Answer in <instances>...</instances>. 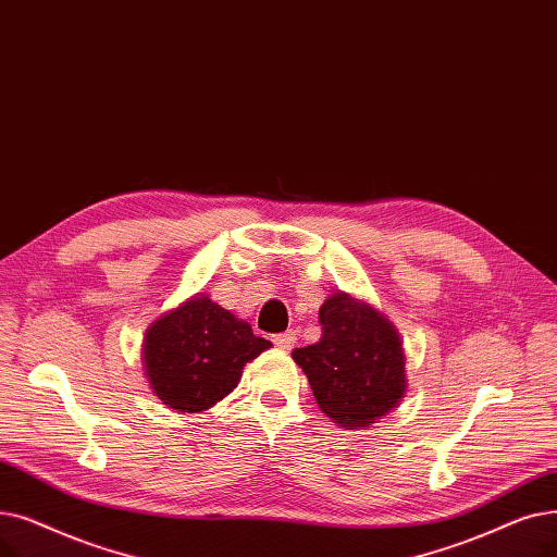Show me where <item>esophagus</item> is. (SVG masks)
<instances>
[{
	"instance_id": "esophagus-1",
	"label": "esophagus",
	"mask_w": 557,
	"mask_h": 557,
	"mask_svg": "<svg viewBox=\"0 0 557 557\" xmlns=\"http://www.w3.org/2000/svg\"><path fill=\"white\" fill-rule=\"evenodd\" d=\"M295 342H297V333H295V331H285V333H281V335H274V344H276L278 349H283V351L293 349Z\"/></svg>"
}]
</instances>
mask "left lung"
Listing matches in <instances>:
<instances>
[{"instance_id": "left-lung-1", "label": "left lung", "mask_w": 557, "mask_h": 557, "mask_svg": "<svg viewBox=\"0 0 557 557\" xmlns=\"http://www.w3.org/2000/svg\"><path fill=\"white\" fill-rule=\"evenodd\" d=\"M322 339L295 349L320 410L342 429H372L404 401L406 354L396 326L372 304L333 293L320 308Z\"/></svg>"}]
</instances>
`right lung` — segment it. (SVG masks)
<instances>
[{"mask_svg":"<svg viewBox=\"0 0 557 557\" xmlns=\"http://www.w3.org/2000/svg\"><path fill=\"white\" fill-rule=\"evenodd\" d=\"M272 347L233 312L197 293L147 326L143 367L151 392L176 412H203L240 383L247 362Z\"/></svg>","mask_w":557,"mask_h":557,"instance_id":"1","label":"right lung"}]
</instances>
